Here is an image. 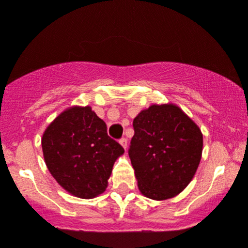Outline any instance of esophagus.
I'll list each match as a JSON object with an SVG mask.
<instances>
[{
    "label": "esophagus",
    "mask_w": 248,
    "mask_h": 248,
    "mask_svg": "<svg viewBox=\"0 0 248 248\" xmlns=\"http://www.w3.org/2000/svg\"><path fill=\"white\" fill-rule=\"evenodd\" d=\"M119 142H120V145H122L123 147H124V150H126V148H128V140H126L125 138L120 139Z\"/></svg>",
    "instance_id": "34e87169"
}]
</instances>
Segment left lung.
<instances>
[{
  "label": "left lung",
  "instance_id": "1",
  "mask_svg": "<svg viewBox=\"0 0 248 248\" xmlns=\"http://www.w3.org/2000/svg\"><path fill=\"white\" fill-rule=\"evenodd\" d=\"M133 126L128 152L141 193L159 201L180 193L201 161L199 126L174 105L151 106L139 113Z\"/></svg>",
  "mask_w": 248,
  "mask_h": 248
}]
</instances>
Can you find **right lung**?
<instances>
[{
	"mask_svg": "<svg viewBox=\"0 0 248 248\" xmlns=\"http://www.w3.org/2000/svg\"><path fill=\"white\" fill-rule=\"evenodd\" d=\"M42 151L52 176L81 199H93L106 190L113 164L124 153L89 106L61 113L44 133Z\"/></svg>",
	"mask_w": 248,
	"mask_h": 248,
	"instance_id": "right-lung-1",
	"label": "right lung"
}]
</instances>
